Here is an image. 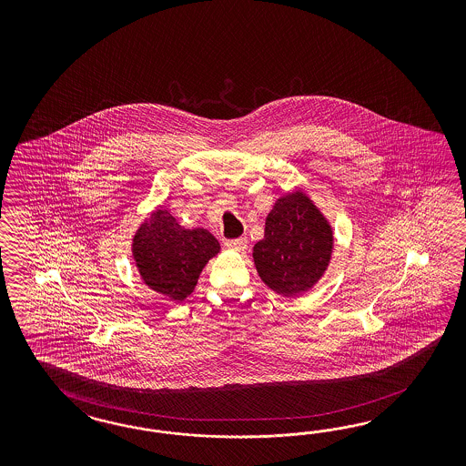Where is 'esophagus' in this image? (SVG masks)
<instances>
[{
  "label": "esophagus",
  "instance_id": "1",
  "mask_svg": "<svg viewBox=\"0 0 466 466\" xmlns=\"http://www.w3.org/2000/svg\"><path fill=\"white\" fill-rule=\"evenodd\" d=\"M226 246L228 249H234V251L242 253L248 248V239L246 238H238V239L227 240Z\"/></svg>",
  "mask_w": 466,
  "mask_h": 466
}]
</instances>
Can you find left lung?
I'll list each match as a JSON object with an SVG mask.
<instances>
[{"mask_svg": "<svg viewBox=\"0 0 466 466\" xmlns=\"http://www.w3.org/2000/svg\"><path fill=\"white\" fill-rule=\"evenodd\" d=\"M333 242L328 218L302 189H296L275 201L265 238L254 244V267L273 292L300 296L325 275Z\"/></svg>", "mask_w": 466, "mask_h": 466, "instance_id": "8db88e82", "label": "left lung"}]
</instances>
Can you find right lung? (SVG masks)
I'll list each match as a JSON object with an SVG mask.
<instances>
[{"instance_id": "1", "label": "right lung", "mask_w": 466, "mask_h": 466, "mask_svg": "<svg viewBox=\"0 0 466 466\" xmlns=\"http://www.w3.org/2000/svg\"><path fill=\"white\" fill-rule=\"evenodd\" d=\"M131 253L141 280L152 290L183 302L220 244L207 228H184L166 208H157L138 227Z\"/></svg>"}]
</instances>
